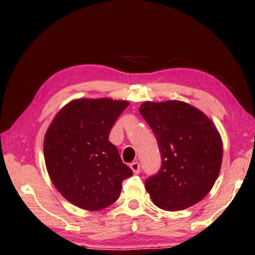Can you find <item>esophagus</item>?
<instances>
[{
	"mask_svg": "<svg viewBox=\"0 0 255 255\" xmlns=\"http://www.w3.org/2000/svg\"><path fill=\"white\" fill-rule=\"evenodd\" d=\"M129 167H131V169H132L133 172H134L135 174L139 173V171H140V165H139V163H138L137 161L132 162L131 165H129Z\"/></svg>",
	"mask_w": 255,
	"mask_h": 255,
	"instance_id": "obj_1",
	"label": "esophagus"
}]
</instances>
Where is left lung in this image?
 Instances as JSON below:
<instances>
[{
    "instance_id": "obj_1",
    "label": "left lung",
    "mask_w": 255,
    "mask_h": 255,
    "mask_svg": "<svg viewBox=\"0 0 255 255\" xmlns=\"http://www.w3.org/2000/svg\"><path fill=\"white\" fill-rule=\"evenodd\" d=\"M139 112L159 146L161 167L145 181L152 203L182 211L212 190L223 161V142L211 119L183 101H146Z\"/></svg>"
}]
</instances>
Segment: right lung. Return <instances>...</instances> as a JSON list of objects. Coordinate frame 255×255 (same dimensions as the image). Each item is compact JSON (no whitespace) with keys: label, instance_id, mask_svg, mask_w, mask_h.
<instances>
[{"label":"right lung","instance_id":"right-lung-1","mask_svg":"<svg viewBox=\"0 0 255 255\" xmlns=\"http://www.w3.org/2000/svg\"><path fill=\"white\" fill-rule=\"evenodd\" d=\"M129 103L110 98L76 99L65 105L44 136L49 177L62 196L86 211L113 204L122 181L133 174L109 133Z\"/></svg>","mask_w":255,"mask_h":255}]
</instances>
